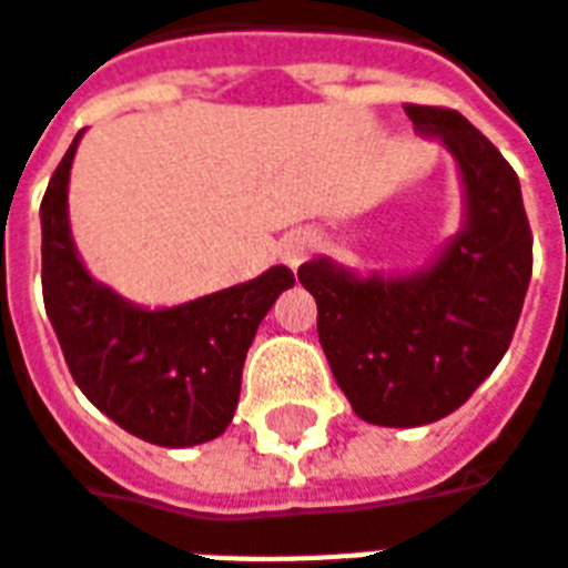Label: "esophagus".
<instances>
[{"label":"esophagus","instance_id":"1","mask_svg":"<svg viewBox=\"0 0 568 568\" xmlns=\"http://www.w3.org/2000/svg\"><path fill=\"white\" fill-rule=\"evenodd\" d=\"M314 248V242L305 233H293L290 239H284V245H281V260L287 263V266H300L302 260L308 257V251Z\"/></svg>","mask_w":568,"mask_h":568}]
</instances>
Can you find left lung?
Listing matches in <instances>:
<instances>
[{"mask_svg": "<svg viewBox=\"0 0 568 568\" xmlns=\"http://www.w3.org/2000/svg\"><path fill=\"white\" fill-rule=\"evenodd\" d=\"M425 138L458 161L464 227L428 268L368 275L320 257L300 266L317 335L356 416L428 425L470 398L509 349L530 287L532 236L509 161L462 113L404 104Z\"/></svg>", "mask_w": 568, "mask_h": 568, "instance_id": "obj_1", "label": "left lung"}]
</instances>
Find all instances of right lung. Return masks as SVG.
<instances>
[{
  "label": "right lung",
  "instance_id": "obj_1",
  "mask_svg": "<svg viewBox=\"0 0 568 568\" xmlns=\"http://www.w3.org/2000/svg\"><path fill=\"white\" fill-rule=\"evenodd\" d=\"M77 134L41 200V287L68 371L98 410L140 440L185 449L227 430L242 365L281 293L287 266L176 308H140L98 284L80 263L68 224Z\"/></svg>",
  "mask_w": 568,
  "mask_h": 568
}]
</instances>
